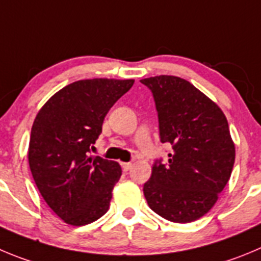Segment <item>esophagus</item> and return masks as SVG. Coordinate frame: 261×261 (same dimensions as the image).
Here are the masks:
<instances>
[{
	"label": "esophagus",
	"instance_id": "esophagus-1",
	"mask_svg": "<svg viewBox=\"0 0 261 261\" xmlns=\"http://www.w3.org/2000/svg\"><path fill=\"white\" fill-rule=\"evenodd\" d=\"M131 167H133V164H131V162H123V164H122V169L125 170V171H128V170H131Z\"/></svg>",
	"mask_w": 261,
	"mask_h": 261
}]
</instances>
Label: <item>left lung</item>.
<instances>
[{
	"label": "left lung",
	"instance_id": "1",
	"mask_svg": "<svg viewBox=\"0 0 261 261\" xmlns=\"http://www.w3.org/2000/svg\"><path fill=\"white\" fill-rule=\"evenodd\" d=\"M153 92L160 136L174 152L157 161L144 184L149 207L174 223H191L213 208L232 174L236 147L225 114L187 80L155 75L142 80Z\"/></svg>",
	"mask_w": 261,
	"mask_h": 261
}]
</instances>
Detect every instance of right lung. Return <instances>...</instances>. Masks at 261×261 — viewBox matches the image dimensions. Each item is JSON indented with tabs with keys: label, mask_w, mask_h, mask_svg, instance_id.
<instances>
[{
	"label": "right lung",
	"mask_w": 261,
	"mask_h": 261,
	"mask_svg": "<svg viewBox=\"0 0 261 261\" xmlns=\"http://www.w3.org/2000/svg\"><path fill=\"white\" fill-rule=\"evenodd\" d=\"M134 80L92 79L67 85L43 104L32 126L28 162L48 207L80 226L108 211L122 170L116 161L87 155L107 113Z\"/></svg>",
	"instance_id": "add662e5"
}]
</instances>
